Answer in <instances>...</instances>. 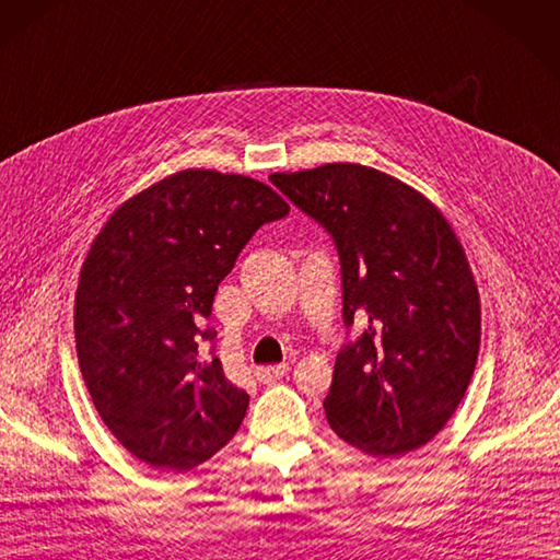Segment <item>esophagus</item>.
Listing matches in <instances>:
<instances>
[{"label": "esophagus", "mask_w": 560, "mask_h": 560, "mask_svg": "<svg viewBox=\"0 0 560 560\" xmlns=\"http://www.w3.org/2000/svg\"><path fill=\"white\" fill-rule=\"evenodd\" d=\"M289 374V366L285 364H275V366H257L255 369V376L260 383H275L279 378H283Z\"/></svg>", "instance_id": "obj_1"}]
</instances>
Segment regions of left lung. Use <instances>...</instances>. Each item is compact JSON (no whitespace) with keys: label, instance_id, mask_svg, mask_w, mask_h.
Listing matches in <instances>:
<instances>
[{"label":"left lung","instance_id":"obj_1","mask_svg":"<svg viewBox=\"0 0 560 560\" xmlns=\"http://www.w3.org/2000/svg\"><path fill=\"white\" fill-rule=\"evenodd\" d=\"M277 189L334 236L342 319L364 334L336 357L328 425L399 456L452 419L480 350V293L462 241L413 186L360 163L275 172Z\"/></svg>","mask_w":560,"mask_h":560}]
</instances>
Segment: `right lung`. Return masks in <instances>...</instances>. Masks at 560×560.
Returning <instances> with one entry per match:
<instances>
[{
    "label": "right lung",
    "instance_id": "obj_1",
    "mask_svg": "<svg viewBox=\"0 0 560 560\" xmlns=\"http://www.w3.org/2000/svg\"><path fill=\"white\" fill-rule=\"evenodd\" d=\"M291 206L271 186L182 170L127 198L92 241L75 293V348L98 417L139 462L191 470L236 435L246 390L200 342L220 281Z\"/></svg>",
    "mask_w": 560,
    "mask_h": 560
}]
</instances>
